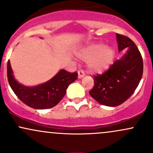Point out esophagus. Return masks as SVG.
<instances>
[{
	"label": "esophagus",
	"instance_id": "obj_1",
	"mask_svg": "<svg viewBox=\"0 0 153 153\" xmlns=\"http://www.w3.org/2000/svg\"><path fill=\"white\" fill-rule=\"evenodd\" d=\"M78 78H82V77L85 75V73H84L83 71H82V70H79L78 71Z\"/></svg>",
	"mask_w": 153,
	"mask_h": 153
}]
</instances>
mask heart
<instances>
[{"label":"heart","instance_id":"obj_1","mask_svg":"<svg viewBox=\"0 0 153 153\" xmlns=\"http://www.w3.org/2000/svg\"><path fill=\"white\" fill-rule=\"evenodd\" d=\"M114 54L112 47H105L103 44H94L82 49L78 53V57L88 61V68L91 73H101L109 68Z\"/></svg>","mask_w":153,"mask_h":153}]
</instances>
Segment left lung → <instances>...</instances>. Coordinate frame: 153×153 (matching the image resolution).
Instances as JSON below:
<instances>
[{"label": "left lung", "mask_w": 153, "mask_h": 153, "mask_svg": "<svg viewBox=\"0 0 153 153\" xmlns=\"http://www.w3.org/2000/svg\"><path fill=\"white\" fill-rule=\"evenodd\" d=\"M119 52L128 48L121 59L115 61L103 74L94 75V86L89 94L101 104L117 106L134 92L143 73L141 54L134 42L127 36L117 34Z\"/></svg>", "instance_id": "left-lung-1"}]
</instances>
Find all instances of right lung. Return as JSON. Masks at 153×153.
I'll use <instances>...</instances> for the list:
<instances>
[{
  "mask_svg": "<svg viewBox=\"0 0 153 153\" xmlns=\"http://www.w3.org/2000/svg\"><path fill=\"white\" fill-rule=\"evenodd\" d=\"M7 76L10 88L23 103L35 109H45L52 108L62 100L70 84L78 78V73L61 70L45 83L28 87L16 80L8 60Z\"/></svg>",
  "mask_w": 153,
  "mask_h": 153,
  "instance_id": "obj_1",
  "label": "right lung"
}]
</instances>
